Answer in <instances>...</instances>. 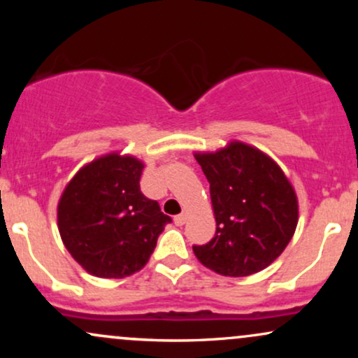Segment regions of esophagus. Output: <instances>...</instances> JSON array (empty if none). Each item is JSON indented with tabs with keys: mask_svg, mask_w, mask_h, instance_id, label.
<instances>
[{
	"mask_svg": "<svg viewBox=\"0 0 358 358\" xmlns=\"http://www.w3.org/2000/svg\"><path fill=\"white\" fill-rule=\"evenodd\" d=\"M187 222V213H180V215L175 217V224L176 225H183Z\"/></svg>",
	"mask_w": 358,
	"mask_h": 358,
	"instance_id": "obj_1",
	"label": "esophagus"
}]
</instances>
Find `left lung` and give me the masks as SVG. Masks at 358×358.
<instances>
[{"label": "left lung", "instance_id": "8db88e82", "mask_svg": "<svg viewBox=\"0 0 358 358\" xmlns=\"http://www.w3.org/2000/svg\"><path fill=\"white\" fill-rule=\"evenodd\" d=\"M210 183L215 236L193 245L213 273L244 278L273 264L298 225V196L281 166L248 143L232 139L217 151L193 153Z\"/></svg>", "mask_w": 358, "mask_h": 358}]
</instances>
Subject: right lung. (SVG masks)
<instances>
[{"label":"right lung","instance_id":"right-lung-1","mask_svg":"<svg viewBox=\"0 0 358 358\" xmlns=\"http://www.w3.org/2000/svg\"><path fill=\"white\" fill-rule=\"evenodd\" d=\"M143 168L136 156L110 151L80 166L62 192V242L92 276L122 279L141 271L171 222L139 190Z\"/></svg>","mask_w":358,"mask_h":358}]
</instances>
